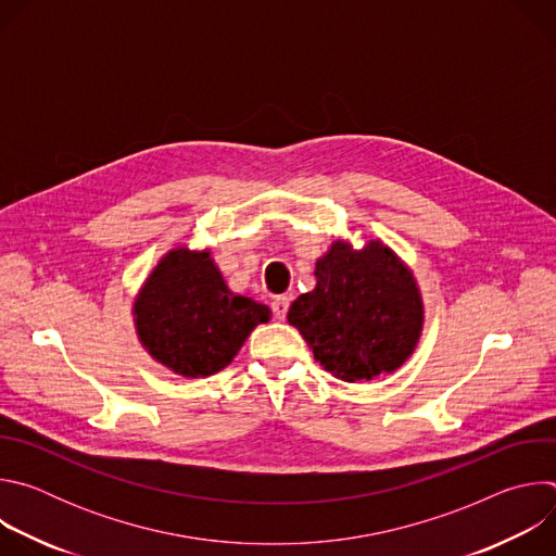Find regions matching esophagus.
I'll list each match as a JSON object with an SVG mask.
<instances>
[{"label": "esophagus", "mask_w": 556, "mask_h": 556, "mask_svg": "<svg viewBox=\"0 0 556 556\" xmlns=\"http://www.w3.org/2000/svg\"><path fill=\"white\" fill-rule=\"evenodd\" d=\"M273 314H275V319H279V321H283L286 319V314H288V307H290V296L288 294H281V296H275V301H273Z\"/></svg>", "instance_id": "esophagus-1"}]
</instances>
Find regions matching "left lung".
Wrapping results in <instances>:
<instances>
[{
	"label": "left lung",
	"instance_id": "obj_1",
	"mask_svg": "<svg viewBox=\"0 0 556 556\" xmlns=\"http://www.w3.org/2000/svg\"><path fill=\"white\" fill-rule=\"evenodd\" d=\"M316 286L288 309L314 358L332 376L356 382L399 369L416 350L425 305L409 266L389 247L337 240L316 260Z\"/></svg>",
	"mask_w": 556,
	"mask_h": 556
}]
</instances>
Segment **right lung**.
<instances>
[{"label": "right lung", "mask_w": 556, "mask_h": 556, "mask_svg": "<svg viewBox=\"0 0 556 556\" xmlns=\"http://www.w3.org/2000/svg\"><path fill=\"white\" fill-rule=\"evenodd\" d=\"M138 341L153 361L185 378L224 369L270 307L228 290L211 251L178 247L153 266L134 299Z\"/></svg>", "instance_id": "add662e5"}]
</instances>
